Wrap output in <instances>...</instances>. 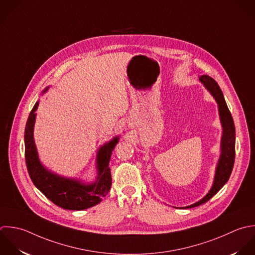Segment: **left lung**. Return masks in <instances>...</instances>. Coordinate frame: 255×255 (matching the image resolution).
<instances>
[{
	"label": "left lung",
	"instance_id": "left-lung-1",
	"mask_svg": "<svg viewBox=\"0 0 255 255\" xmlns=\"http://www.w3.org/2000/svg\"><path fill=\"white\" fill-rule=\"evenodd\" d=\"M200 81L210 90V92L214 95L219 104L220 116L224 129V134L222 138V155L219 161L216 178L212 190L203 200L192 206L186 207L187 209L196 208L207 203L225 186V184L229 181L231 177L236 159V127L231 111L226 103L224 94L217 81L209 75H202L200 77Z\"/></svg>",
	"mask_w": 255,
	"mask_h": 255
}]
</instances>
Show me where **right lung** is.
I'll use <instances>...</instances> for the list:
<instances>
[{
	"label": "right lung",
	"instance_id": "right-lung-1",
	"mask_svg": "<svg viewBox=\"0 0 255 255\" xmlns=\"http://www.w3.org/2000/svg\"><path fill=\"white\" fill-rule=\"evenodd\" d=\"M38 102L32 107L24 128V158L28 175L33 185L54 205L70 211H81L99 204L111 188L109 161L118 137L105 144L98 153V178L92 185L64 179L47 172L39 163L33 141L32 130L35 110Z\"/></svg>",
	"mask_w": 255,
	"mask_h": 255
}]
</instances>
